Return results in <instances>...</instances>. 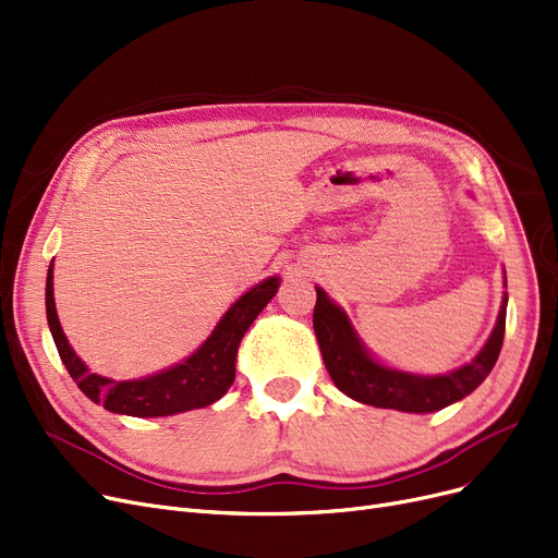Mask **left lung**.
Listing matches in <instances>:
<instances>
[{
    "instance_id": "obj_1",
    "label": "left lung",
    "mask_w": 558,
    "mask_h": 558,
    "mask_svg": "<svg viewBox=\"0 0 558 558\" xmlns=\"http://www.w3.org/2000/svg\"><path fill=\"white\" fill-rule=\"evenodd\" d=\"M506 303L508 296L504 294L495 330L481 353L465 367L442 376H417L378 365L365 347L357 342L347 314L319 287L312 324L319 339L326 369L347 397L376 408L403 410V413H435V410H442L474 392L495 367L504 344Z\"/></svg>"
}]
</instances>
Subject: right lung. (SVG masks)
<instances>
[{
	"label": "right lung",
	"mask_w": 558,
	"mask_h": 558,
	"mask_svg": "<svg viewBox=\"0 0 558 558\" xmlns=\"http://www.w3.org/2000/svg\"><path fill=\"white\" fill-rule=\"evenodd\" d=\"M278 278L255 284L241 296L214 328L207 342L180 365L141 380H111L90 374L84 362L70 349L54 307L52 264L47 269L45 310L57 351L72 380L95 403H102L111 413L132 417H166L184 410L205 408L219 401L234 380V360L241 337L251 328L257 314L266 307L276 292Z\"/></svg>",
	"instance_id": "obj_1"
}]
</instances>
